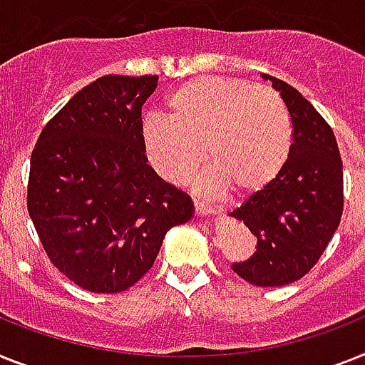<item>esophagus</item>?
<instances>
[{
  "instance_id": "1",
  "label": "esophagus",
  "mask_w": 365,
  "mask_h": 365,
  "mask_svg": "<svg viewBox=\"0 0 365 365\" xmlns=\"http://www.w3.org/2000/svg\"><path fill=\"white\" fill-rule=\"evenodd\" d=\"M194 210H195V215H197V216H207V215H210V212H212L209 207H205V205L200 203V201H194Z\"/></svg>"
}]
</instances>
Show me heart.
<instances>
[{"label": "heart", "instance_id": "1", "mask_svg": "<svg viewBox=\"0 0 365 365\" xmlns=\"http://www.w3.org/2000/svg\"><path fill=\"white\" fill-rule=\"evenodd\" d=\"M170 119L150 117L143 143L150 164L171 185H182L203 162L205 195L230 190L250 200L269 188L285 168L293 123L279 95L233 78L201 76L168 98Z\"/></svg>", "mask_w": 365, "mask_h": 365}]
</instances>
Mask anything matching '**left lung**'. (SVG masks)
Segmentation results:
<instances>
[{"instance_id": "left-lung-1", "label": "left lung", "mask_w": 365, "mask_h": 365, "mask_svg": "<svg viewBox=\"0 0 365 365\" xmlns=\"http://www.w3.org/2000/svg\"><path fill=\"white\" fill-rule=\"evenodd\" d=\"M293 123L291 155L269 188L231 212L255 237V252L231 269L259 287H282L309 272L338 230L343 164L332 128L300 93L263 74Z\"/></svg>"}]
</instances>
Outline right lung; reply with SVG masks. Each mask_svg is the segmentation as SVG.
I'll return each instance as SVG.
<instances>
[{
    "label": "right lung",
    "instance_id": "obj_1",
    "mask_svg": "<svg viewBox=\"0 0 365 365\" xmlns=\"http://www.w3.org/2000/svg\"><path fill=\"white\" fill-rule=\"evenodd\" d=\"M158 76H108L72 96L31 153L27 210L52 264L93 293H121L153 267L190 195L147 164L141 108Z\"/></svg>",
    "mask_w": 365,
    "mask_h": 365
}]
</instances>
